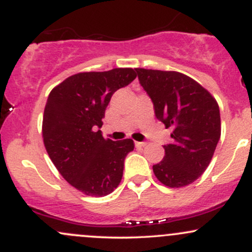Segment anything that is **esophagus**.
<instances>
[{
  "instance_id": "1",
  "label": "esophagus",
  "mask_w": 252,
  "mask_h": 252,
  "mask_svg": "<svg viewBox=\"0 0 252 252\" xmlns=\"http://www.w3.org/2000/svg\"><path fill=\"white\" fill-rule=\"evenodd\" d=\"M136 147H146L147 142H135Z\"/></svg>"
}]
</instances>
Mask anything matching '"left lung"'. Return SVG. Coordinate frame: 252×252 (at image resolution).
<instances>
[{
  "mask_svg": "<svg viewBox=\"0 0 252 252\" xmlns=\"http://www.w3.org/2000/svg\"><path fill=\"white\" fill-rule=\"evenodd\" d=\"M135 70L154 103L156 118L173 129V143L163 146L164 158L153 172L170 189L187 186L209 167L220 138L218 103L204 86L180 72Z\"/></svg>",
  "mask_w": 252,
  "mask_h": 252,
  "instance_id": "left-lung-1",
  "label": "left lung"
}]
</instances>
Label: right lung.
<instances>
[{
	"label": "right lung",
	"instance_id": "obj_1",
	"mask_svg": "<svg viewBox=\"0 0 252 252\" xmlns=\"http://www.w3.org/2000/svg\"><path fill=\"white\" fill-rule=\"evenodd\" d=\"M136 78L134 68L80 72L51 91L43 111L42 138L58 172L90 196L108 195L120 185L134 141L104 138L98 128L111 96Z\"/></svg>",
	"mask_w": 252,
	"mask_h": 252
}]
</instances>
